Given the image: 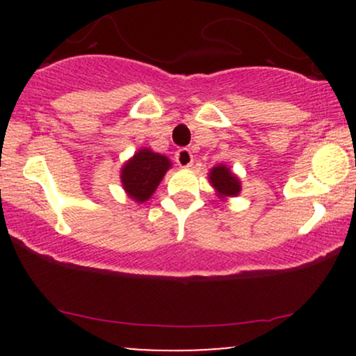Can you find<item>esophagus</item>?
Instances as JSON below:
<instances>
[{
  "instance_id": "34e87169",
  "label": "esophagus",
  "mask_w": 356,
  "mask_h": 356,
  "mask_svg": "<svg viewBox=\"0 0 356 356\" xmlns=\"http://www.w3.org/2000/svg\"><path fill=\"white\" fill-rule=\"evenodd\" d=\"M175 162L181 167H191L192 162H194V155L189 149H179L175 152Z\"/></svg>"
}]
</instances>
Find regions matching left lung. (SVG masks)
<instances>
[{
	"instance_id": "obj_1",
	"label": "left lung",
	"mask_w": 356,
	"mask_h": 356,
	"mask_svg": "<svg viewBox=\"0 0 356 356\" xmlns=\"http://www.w3.org/2000/svg\"><path fill=\"white\" fill-rule=\"evenodd\" d=\"M211 184L220 195H238L241 191L239 179L227 169L226 165H218L211 170L209 174Z\"/></svg>"
}]
</instances>
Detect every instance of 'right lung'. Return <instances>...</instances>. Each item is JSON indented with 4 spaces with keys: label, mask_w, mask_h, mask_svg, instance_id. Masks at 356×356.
I'll use <instances>...</instances> for the list:
<instances>
[{
    "label": "right lung",
    "mask_w": 356,
    "mask_h": 356,
    "mask_svg": "<svg viewBox=\"0 0 356 356\" xmlns=\"http://www.w3.org/2000/svg\"><path fill=\"white\" fill-rule=\"evenodd\" d=\"M169 167L170 161L164 155L142 149L122 169L120 179L124 189L137 202H144L154 194Z\"/></svg>",
    "instance_id": "right-lung-1"
}]
</instances>
